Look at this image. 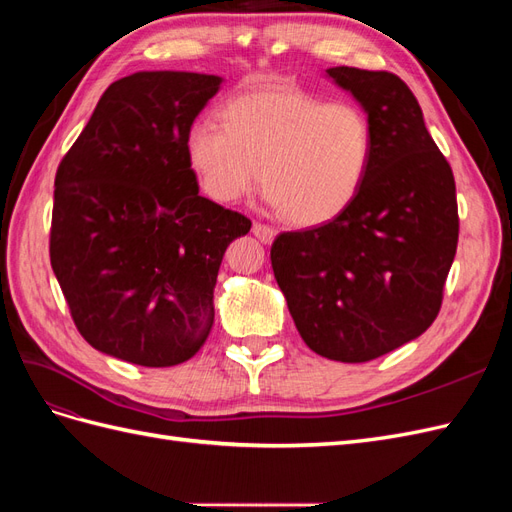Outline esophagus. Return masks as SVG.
<instances>
[{
  "label": "esophagus",
  "instance_id": "obj_1",
  "mask_svg": "<svg viewBox=\"0 0 512 512\" xmlns=\"http://www.w3.org/2000/svg\"><path fill=\"white\" fill-rule=\"evenodd\" d=\"M252 232L262 243H271L275 239V230L271 226H267V224H262V222H254L252 224Z\"/></svg>",
  "mask_w": 512,
  "mask_h": 512
}]
</instances>
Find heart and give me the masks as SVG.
<instances>
[{
	"label": "heart",
	"instance_id": "obj_1",
	"mask_svg": "<svg viewBox=\"0 0 512 512\" xmlns=\"http://www.w3.org/2000/svg\"><path fill=\"white\" fill-rule=\"evenodd\" d=\"M220 119L194 121L185 134L188 162L215 203H235L262 179L288 222L322 226L350 209L374 164V126L352 102L271 87L226 100Z\"/></svg>",
	"mask_w": 512,
	"mask_h": 512
}]
</instances>
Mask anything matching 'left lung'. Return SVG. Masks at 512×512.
<instances>
[{"instance_id":"1","label":"left lung","mask_w":512,"mask_h":512,"mask_svg":"<svg viewBox=\"0 0 512 512\" xmlns=\"http://www.w3.org/2000/svg\"><path fill=\"white\" fill-rule=\"evenodd\" d=\"M327 74L367 111L374 164L344 215L277 235L271 267L303 342L331 361L365 363L438 318L459 239L455 177L397 74Z\"/></svg>"}]
</instances>
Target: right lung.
<instances>
[{
    "mask_svg": "<svg viewBox=\"0 0 512 512\" xmlns=\"http://www.w3.org/2000/svg\"><path fill=\"white\" fill-rule=\"evenodd\" d=\"M222 79L136 72L102 94L57 166L49 254L89 346L143 367L179 365L213 327V288L239 211L198 194L185 134Z\"/></svg>",
    "mask_w": 512,
    "mask_h": 512,
    "instance_id": "add662e5",
    "label": "right lung"
}]
</instances>
